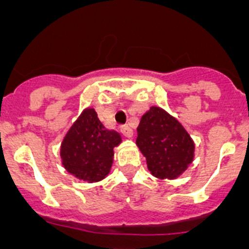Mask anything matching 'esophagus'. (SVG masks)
I'll return each mask as SVG.
<instances>
[{"instance_id":"obj_1","label":"esophagus","mask_w":249,"mask_h":249,"mask_svg":"<svg viewBox=\"0 0 249 249\" xmlns=\"http://www.w3.org/2000/svg\"><path fill=\"white\" fill-rule=\"evenodd\" d=\"M121 132H122V135L124 136V137H126V138H132V137H133V131H132L131 127H128V126L121 127Z\"/></svg>"}]
</instances>
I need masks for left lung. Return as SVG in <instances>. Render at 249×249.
<instances>
[{
	"instance_id": "1",
	"label": "left lung",
	"mask_w": 249,
	"mask_h": 249,
	"mask_svg": "<svg viewBox=\"0 0 249 249\" xmlns=\"http://www.w3.org/2000/svg\"><path fill=\"white\" fill-rule=\"evenodd\" d=\"M136 144L147 168L160 179H176L195 158V142L181 122L163 108L152 106L137 127Z\"/></svg>"
}]
</instances>
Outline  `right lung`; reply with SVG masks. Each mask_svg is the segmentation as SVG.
<instances>
[{
  "mask_svg": "<svg viewBox=\"0 0 249 249\" xmlns=\"http://www.w3.org/2000/svg\"><path fill=\"white\" fill-rule=\"evenodd\" d=\"M121 142L120 133L106 128L94 108L87 107L63 137L61 160L73 177L89 183L100 182L111 172L113 148Z\"/></svg>",
  "mask_w": 249,
  "mask_h": 249,
  "instance_id": "obj_1",
  "label": "right lung"
}]
</instances>
